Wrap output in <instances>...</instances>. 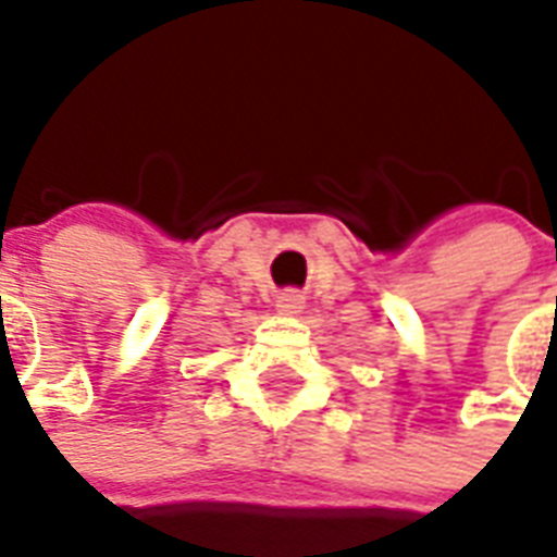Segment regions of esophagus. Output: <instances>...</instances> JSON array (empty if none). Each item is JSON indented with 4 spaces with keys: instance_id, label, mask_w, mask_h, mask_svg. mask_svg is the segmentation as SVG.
I'll use <instances>...</instances> for the list:
<instances>
[{
    "instance_id": "obj_1",
    "label": "esophagus",
    "mask_w": 557,
    "mask_h": 557,
    "mask_svg": "<svg viewBox=\"0 0 557 557\" xmlns=\"http://www.w3.org/2000/svg\"><path fill=\"white\" fill-rule=\"evenodd\" d=\"M277 309L286 314H297L304 309V295L295 292V288H286V292H280L277 295Z\"/></svg>"
}]
</instances>
